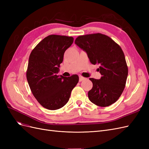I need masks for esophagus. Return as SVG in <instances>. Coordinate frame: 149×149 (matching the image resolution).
Returning a JSON list of instances; mask_svg holds the SVG:
<instances>
[{
	"label": "esophagus",
	"mask_w": 149,
	"mask_h": 149,
	"mask_svg": "<svg viewBox=\"0 0 149 149\" xmlns=\"http://www.w3.org/2000/svg\"><path fill=\"white\" fill-rule=\"evenodd\" d=\"M86 78H84V77H83V76H79V81L81 82V81H83V80H84Z\"/></svg>",
	"instance_id": "1"
}]
</instances>
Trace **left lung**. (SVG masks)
Masks as SVG:
<instances>
[{"label": "left lung", "mask_w": 149, "mask_h": 149, "mask_svg": "<svg viewBox=\"0 0 149 149\" xmlns=\"http://www.w3.org/2000/svg\"><path fill=\"white\" fill-rule=\"evenodd\" d=\"M75 44L87 53L90 62L100 66V79L89 78L93 88L88 92L90 101L101 107L109 106L123 93L128 68L123 49L110 37L101 33L79 36Z\"/></svg>", "instance_id": "8db88e82"}]
</instances>
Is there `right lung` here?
Returning <instances> with one entry per match:
<instances>
[{
    "mask_svg": "<svg viewBox=\"0 0 149 149\" xmlns=\"http://www.w3.org/2000/svg\"><path fill=\"white\" fill-rule=\"evenodd\" d=\"M73 40L71 37L49 35L30 53L26 79L36 100L47 109L56 110L63 107L79 81L76 74L68 78L58 75L64 53Z\"/></svg>",
    "mask_w": 149,
    "mask_h": 149,
    "instance_id": "obj_1",
    "label": "right lung"
}]
</instances>
